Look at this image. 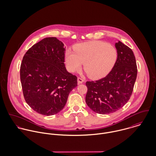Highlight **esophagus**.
Returning a JSON list of instances; mask_svg holds the SVG:
<instances>
[{
  "mask_svg": "<svg viewBox=\"0 0 156 156\" xmlns=\"http://www.w3.org/2000/svg\"><path fill=\"white\" fill-rule=\"evenodd\" d=\"M77 82H78V83L79 84H80V83H82L83 82H84V79L82 77H78L77 78Z\"/></svg>",
  "mask_w": 156,
  "mask_h": 156,
  "instance_id": "esophagus-1",
  "label": "esophagus"
}]
</instances>
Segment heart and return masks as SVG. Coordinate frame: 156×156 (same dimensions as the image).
Instances as JSON below:
<instances>
[{"label": "heart", "instance_id": "obj_1", "mask_svg": "<svg viewBox=\"0 0 156 156\" xmlns=\"http://www.w3.org/2000/svg\"><path fill=\"white\" fill-rule=\"evenodd\" d=\"M74 52L67 50L66 63L69 71L74 73L83 68L90 77L99 79L106 76L117 59V51L112 45L93 41L76 45Z\"/></svg>", "mask_w": 156, "mask_h": 156}]
</instances>
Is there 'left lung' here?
<instances>
[{
    "mask_svg": "<svg viewBox=\"0 0 156 156\" xmlns=\"http://www.w3.org/2000/svg\"><path fill=\"white\" fill-rule=\"evenodd\" d=\"M115 47L117 59L110 73L100 80L86 82V103L97 113L118 111L127 103L133 92L137 73L133 52L121 41Z\"/></svg>",
    "mask_w": 156,
    "mask_h": 156,
    "instance_id": "obj_1",
    "label": "left lung"
}]
</instances>
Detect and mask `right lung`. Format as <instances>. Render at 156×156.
Here are the masks:
<instances>
[{
	"label": "right lung",
	"instance_id": "add662e5",
	"mask_svg": "<svg viewBox=\"0 0 156 156\" xmlns=\"http://www.w3.org/2000/svg\"><path fill=\"white\" fill-rule=\"evenodd\" d=\"M65 53L62 42L48 37L24 55L20 66L23 96L40 114L49 116L62 111L69 92L77 86V77L66 69Z\"/></svg>",
	"mask_w": 156,
	"mask_h": 156
}]
</instances>
